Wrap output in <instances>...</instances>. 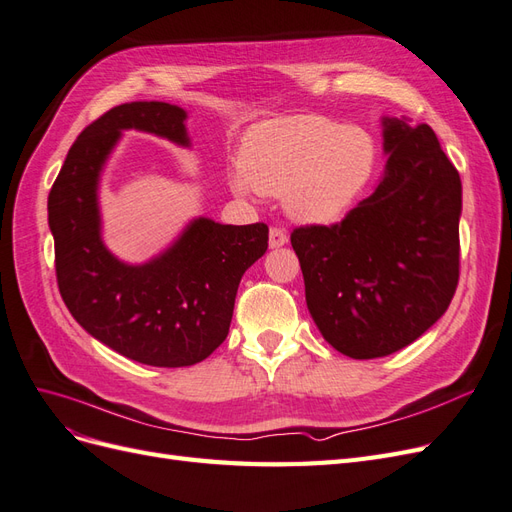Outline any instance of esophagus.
I'll return each instance as SVG.
<instances>
[{"instance_id": "1", "label": "esophagus", "mask_w": 512, "mask_h": 512, "mask_svg": "<svg viewBox=\"0 0 512 512\" xmlns=\"http://www.w3.org/2000/svg\"><path fill=\"white\" fill-rule=\"evenodd\" d=\"M286 243H288L286 230L273 226V228L269 230V247H271V250H275V247H282V245H286Z\"/></svg>"}]
</instances>
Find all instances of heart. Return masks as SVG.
Wrapping results in <instances>:
<instances>
[{"mask_svg":"<svg viewBox=\"0 0 512 512\" xmlns=\"http://www.w3.org/2000/svg\"><path fill=\"white\" fill-rule=\"evenodd\" d=\"M376 160L371 136L322 115H292L260 123L247 134L232 190L286 196L294 220L339 218L369 181Z\"/></svg>","mask_w":512,"mask_h":512,"instance_id":"1","label":"heart"}]
</instances>
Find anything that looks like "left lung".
I'll list each match as a JSON object with an SVG mask.
<instances>
[{
  "mask_svg": "<svg viewBox=\"0 0 512 512\" xmlns=\"http://www.w3.org/2000/svg\"><path fill=\"white\" fill-rule=\"evenodd\" d=\"M386 166L342 222L290 235L305 301L350 359L410 346L451 305L459 282L461 179L425 123L384 117Z\"/></svg>",
  "mask_w": 512,
  "mask_h": 512,
  "instance_id": "obj_1",
  "label": "left lung"
}]
</instances>
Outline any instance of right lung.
Masks as SVG:
<instances>
[{
  "label": "right lung",
  "mask_w": 512,
  "mask_h": 512,
  "mask_svg": "<svg viewBox=\"0 0 512 512\" xmlns=\"http://www.w3.org/2000/svg\"><path fill=\"white\" fill-rule=\"evenodd\" d=\"M188 113L166 102L119 104L79 134L49 194L57 286L81 327L111 350L153 367L205 361L230 329L243 273L267 252V224L192 220L143 265L102 241L98 185L123 130L190 147Z\"/></svg>",
  "instance_id": "add662e5"
}]
</instances>
